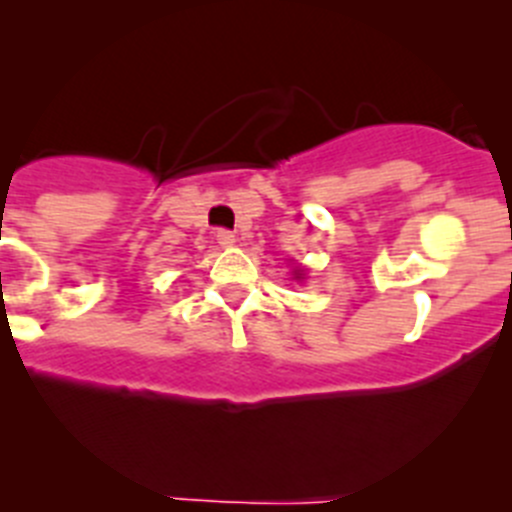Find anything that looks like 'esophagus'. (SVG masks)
<instances>
[{
    "label": "esophagus",
    "mask_w": 512,
    "mask_h": 512,
    "mask_svg": "<svg viewBox=\"0 0 512 512\" xmlns=\"http://www.w3.org/2000/svg\"><path fill=\"white\" fill-rule=\"evenodd\" d=\"M215 238H217V243H220V246H223V248H230L235 243V235L230 233L228 228H217Z\"/></svg>",
    "instance_id": "obj_1"
}]
</instances>
